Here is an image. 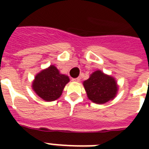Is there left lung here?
Instances as JSON below:
<instances>
[{
	"mask_svg": "<svg viewBox=\"0 0 149 149\" xmlns=\"http://www.w3.org/2000/svg\"><path fill=\"white\" fill-rule=\"evenodd\" d=\"M69 82L67 75L61 73L55 65H50L36 75L31 87L39 97L50 102L60 97Z\"/></svg>",
	"mask_w": 149,
	"mask_h": 149,
	"instance_id": "1",
	"label": "left lung"
}]
</instances>
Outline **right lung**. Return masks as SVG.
Listing matches in <instances>:
<instances>
[{
	"label": "right lung",
	"mask_w": 149,
	"mask_h": 149,
	"mask_svg": "<svg viewBox=\"0 0 149 149\" xmlns=\"http://www.w3.org/2000/svg\"><path fill=\"white\" fill-rule=\"evenodd\" d=\"M84 86L88 99L97 104L112 100L118 94V85L115 78L100 70L91 74L89 79L84 81Z\"/></svg>",
	"instance_id": "obj_1"
}]
</instances>
